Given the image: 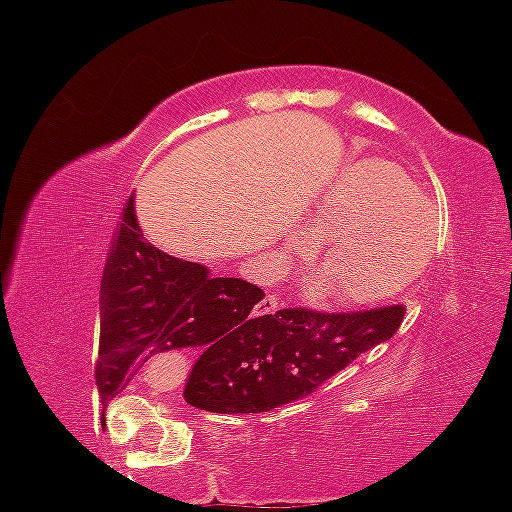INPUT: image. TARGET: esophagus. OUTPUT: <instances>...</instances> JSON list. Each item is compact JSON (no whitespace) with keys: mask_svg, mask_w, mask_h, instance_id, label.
<instances>
[{"mask_svg":"<svg viewBox=\"0 0 512 512\" xmlns=\"http://www.w3.org/2000/svg\"><path fill=\"white\" fill-rule=\"evenodd\" d=\"M274 310H279V298L276 296H267L264 301L260 303V313H274Z\"/></svg>","mask_w":512,"mask_h":512,"instance_id":"obj_1","label":"esophagus"}]
</instances>
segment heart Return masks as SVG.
Returning a JSON list of instances; mask_svg holds the SVG:
<instances>
[{"label":"heart","instance_id":"b5f03b06","mask_svg":"<svg viewBox=\"0 0 512 512\" xmlns=\"http://www.w3.org/2000/svg\"><path fill=\"white\" fill-rule=\"evenodd\" d=\"M305 231L325 240L317 269L332 298L349 305L387 301L414 284L438 243V216L402 168L380 158L349 166L310 209ZM291 252H308L303 233Z\"/></svg>","mask_w":512,"mask_h":512}]
</instances>
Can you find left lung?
Returning <instances> with one entry per match:
<instances>
[{
  "label": "left lung",
  "instance_id": "1",
  "mask_svg": "<svg viewBox=\"0 0 512 512\" xmlns=\"http://www.w3.org/2000/svg\"><path fill=\"white\" fill-rule=\"evenodd\" d=\"M404 305L322 313L284 308L262 315L245 342L202 356L185 399L216 414H257L296 402L399 330Z\"/></svg>",
  "mask_w": 512,
  "mask_h": 512
}]
</instances>
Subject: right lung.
<instances>
[{
  "instance_id": "obj_1",
  "label": "right lung",
  "mask_w": 512,
  "mask_h": 512,
  "mask_svg": "<svg viewBox=\"0 0 512 512\" xmlns=\"http://www.w3.org/2000/svg\"><path fill=\"white\" fill-rule=\"evenodd\" d=\"M260 286L211 276L202 264L154 248L142 236L132 197L125 202L101 281V346L96 383L110 402L156 354L226 351L250 337ZM199 356V358H202Z\"/></svg>"
}]
</instances>
